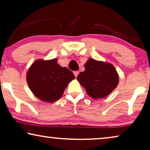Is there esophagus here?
Segmentation results:
<instances>
[{
    "instance_id": "obj_1",
    "label": "esophagus",
    "mask_w": 150,
    "mask_h": 150,
    "mask_svg": "<svg viewBox=\"0 0 150 150\" xmlns=\"http://www.w3.org/2000/svg\"><path fill=\"white\" fill-rule=\"evenodd\" d=\"M74 74L75 76H76V77H77V76H78V75H79V71H74Z\"/></svg>"
}]
</instances>
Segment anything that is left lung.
<instances>
[{"instance_id":"1","label":"left lung","mask_w":150,"mask_h":150,"mask_svg":"<svg viewBox=\"0 0 150 150\" xmlns=\"http://www.w3.org/2000/svg\"><path fill=\"white\" fill-rule=\"evenodd\" d=\"M85 70L77 76L88 95L94 99L109 95L119 83V76L113 65L89 59L85 64Z\"/></svg>"}]
</instances>
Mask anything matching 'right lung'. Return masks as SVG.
I'll return each mask as SVG.
<instances>
[{
	"label": "right lung",
	"mask_w": 150,
	"mask_h": 150,
	"mask_svg": "<svg viewBox=\"0 0 150 150\" xmlns=\"http://www.w3.org/2000/svg\"><path fill=\"white\" fill-rule=\"evenodd\" d=\"M74 79L71 71L60 66L57 59L37 60L26 74L30 89L37 98L47 102L58 100L67 85Z\"/></svg>",
	"instance_id": "add662e5"
}]
</instances>
